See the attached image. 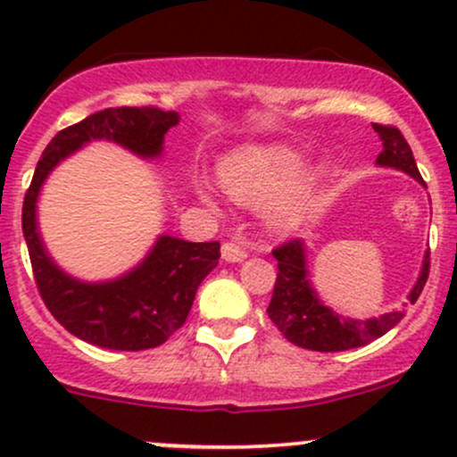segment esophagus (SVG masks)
<instances>
[{"label": "esophagus", "instance_id": "34e87169", "mask_svg": "<svg viewBox=\"0 0 457 457\" xmlns=\"http://www.w3.org/2000/svg\"><path fill=\"white\" fill-rule=\"evenodd\" d=\"M220 254H223V261L228 262H241L245 261L247 250L237 241H225L223 247H220Z\"/></svg>", "mask_w": 457, "mask_h": 457}]
</instances>
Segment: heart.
Masks as SVG:
<instances>
[{"mask_svg":"<svg viewBox=\"0 0 457 457\" xmlns=\"http://www.w3.org/2000/svg\"><path fill=\"white\" fill-rule=\"evenodd\" d=\"M305 159L289 147H250L228 156L219 165V181L234 201L243 205H265L298 181ZM201 199L212 205V196L199 190ZM307 201V187H298L276 207V223L292 225Z\"/></svg>","mask_w":457,"mask_h":457,"instance_id":"1","label":"heart"}]
</instances>
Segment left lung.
<instances>
[{"label": "left lung", "instance_id": "left-lung-1", "mask_svg": "<svg viewBox=\"0 0 457 457\" xmlns=\"http://www.w3.org/2000/svg\"><path fill=\"white\" fill-rule=\"evenodd\" d=\"M373 130L378 132L382 141V152L378 154V165L395 168L407 172L409 177L416 179L425 186L420 172H418L416 159L404 141L403 132L394 126H380L373 123ZM278 261V274H276L274 294H271L270 314L271 322L278 327L280 334L294 343L296 347L312 349V352H345V349L362 347L371 340L385 336L391 327L403 320L404 312H389L380 318H367V320H356V318H345L336 314L334 310L322 305L318 301V294L307 278V258L305 243L301 238L283 243L274 252ZM428 276V252L422 262V271L418 283L413 285L409 301L416 303L422 294Z\"/></svg>", "mask_w": 457, "mask_h": 457}]
</instances>
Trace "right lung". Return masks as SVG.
I'll list each match as a JSON object with an SVG mask.
<instances>
[{
	"instance_id": "right-lung-1",
	"label": "right lung",
	"mask_w": 457,
	"mask_h": 457,
	"mask_svg": "<svg viewBox=\"0 0 457 457\" xmlns=\"http://www.w3.org/2000/svg\"><path fill=\"white\" fill-rule=\"evenodd\" d=\"M179 123L177 112L159 108H105L57 132L41 154L21 210L37 289L48 312L72 336L104 349L141 352L163 345L183 327L201 280L219 265L220 243H190L159 237L135 270L105 283H81L59 270L37 229V196L54 165L87 141L105 139L143 159L163 152L165 132Z\"/></svg>"
}]
</instances>
